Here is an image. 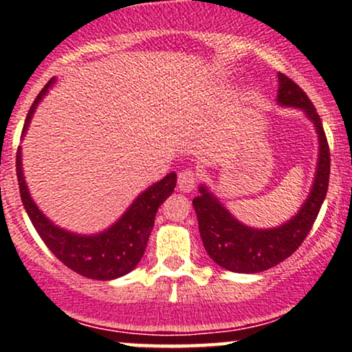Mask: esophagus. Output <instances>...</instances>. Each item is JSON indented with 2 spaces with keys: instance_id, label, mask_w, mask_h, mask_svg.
Segmentation results:
<instances>
[{
  "instance_id": "1",
  "label": "esophagus",
  "mask_w": 352,
  "mask_h": 352,
  "mask_svg": "<svg viewBox=\"0 0 352 352\" xmlns=\"http://www.w3.org/2000/svg\"><path fill=\"white\" fill-rule=\"evenodd\" d=\"M177 184H179L180 192H192L197 185V173L193 170L180 172Z\"/></svg>"
}]
</instances>
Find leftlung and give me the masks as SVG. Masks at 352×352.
<instances>
[{"mask_svg":"<svg viewBox=\"0 0 352 352\" xmlns=\"http://www.w3.org/2000/svg\"><path fill=\"white\" fill-rule=\"evenodd\" d=\"M278 104L298 107L314 124L319 153L313 187L300 212L292 220L274 228H252L238 221L220 200L200 185V195L193 199L201 241L208 256L221 268L235 273H260L273 268L300 248L316 220L329 184V145L316 107L306 92L288 76L278 74Z\"/></svg>","mask_w":352,"mask_h":352,"instance_id":"obj_1","label":"left lung"}]
</instances>
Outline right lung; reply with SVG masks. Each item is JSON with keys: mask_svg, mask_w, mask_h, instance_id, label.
<instances>
[{"mask_svg": "<svg viewBox=\"0 0 352 352\" xmlns=\"http://www.w3.org/2000/svg\"><path fill=\"white\" fill-rule=\"evenodd\" d=\"M54 80L56 79L52 78L34 99L24 120L23 134L30 127L36 107L54 84ZM21 165V148H18L16 175H18L19 193H21L23 205L36 232L39 233L52 254L60 260V263L82 276L100 281L124 276L135 268L140 258L144 256L157 210L172 195L177 185L175 173H168L162 180L144 190L112 227L96 235H78V233L59 228L38 208L24 182Z\"/></svg>", "mask_w": 352, "mask_h": 352, "instance_id": "obj_1", "label": "right lung"}]
</instances>
